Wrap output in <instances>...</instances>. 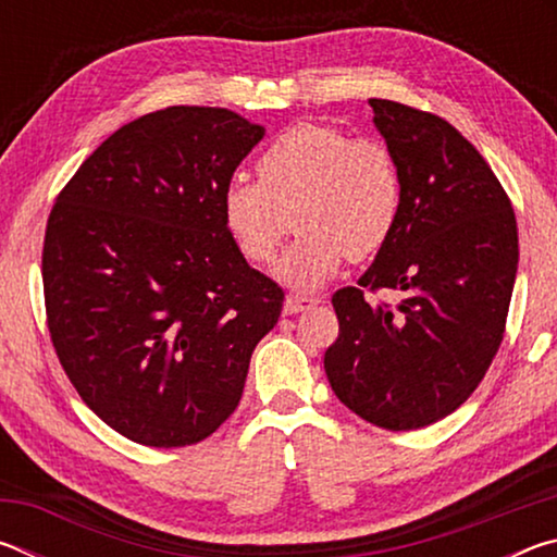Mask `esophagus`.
<instances>
[{"instance_id": "1", "label": "esophagus", "mask_w": 557, "mask_h": 557, "mask_svg": "<svg viewBox=\"0 0 557 557\" xmlns=\"http://www.w3.org/2000/svg\"><path fill=\"white\" fill-rule=\"evenodd\" d=\"M319 305L317 297H299V295H287L285 299V314H299Z\"/></svg>"}]
</instances>
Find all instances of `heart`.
<instances>
[{
	"mask_svg": "<svg viewBox=\"0 0 557 557\" xmlns=\"http://www.w3.org/2000/svg\"><path fill=\"white\" fill-rule=\"evenodd\" d=\"M258 178L238 174L225 184L223 223L240 256L265 265L277 256L292 211L299 235L277 277L301 292L322 287L346 258L375 256L400 219L403 178L391 147L326 122L282 129L258 159Z\"/></svg>",
	"mask_w": 557,
	"mask_h": 557,
	"instance_id": "b5f03b06",
	"label": "heart"
}]
</instances>
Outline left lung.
<instances>
[{
	"label": "left lung",
	"mask_w": 557,
	"mask_h": 557,
	"mask_svg": "<svg viewBox=\"0 0 557 557\" xmlns=\"http://www.w3.org/2000/svg\"><path fill=\"white\" fill-rule=\"evenodd\" d=\"M369 106L400 169V219L358 285L334 292L338 338L324 371L358 418L418 430L455 412L502 346L518 228L492 166L447 120L381 98ZM381 288L398 290L399 305L364 297Z\"/></svg>",
	"instance_id": "obj_1"
}]
</instances>
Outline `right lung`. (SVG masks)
Instances as JSON below:
<instances>
[{
    "instance_id": "1",
    "label": "right lung",
    "mask_w": 557,
    "mask_h": 557,
    "mask_svg": "<svg viewBox=\"0 0 557 557\" xmlns=\"http://www.w3.org/2000/svg\"><path fill=\"white\" fill-rule=\"evenodd\" d=\"M265 129L172 106L110 135L55 196L41 275L83 403L147 447H186L238 408L285 292L235 248L221 194Z\"/></svg>"
}]
</instances>
